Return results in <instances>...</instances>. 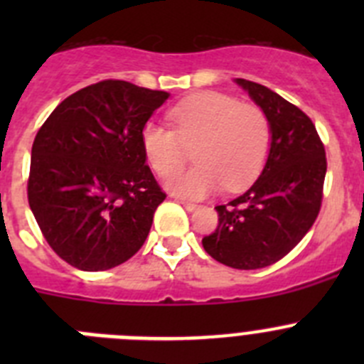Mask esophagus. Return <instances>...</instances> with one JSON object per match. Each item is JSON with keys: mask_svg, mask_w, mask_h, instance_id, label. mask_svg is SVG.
<instances>
[{"mask_svg": "<svg viewBox=\"0 0 364 364\" xmlns=\"http://www.w3.org/2000/svg\"><path fill=\"white\" fill-rule=\"evenodd\" d=\"M180 202V204H182V205H184V208H186V210H188V211H195V210H197V208H198V204H195V202H189V200H178Z\"/></svg>", "mask_w": 364, "mask_h": 364, "instance_id": "1", "label": "esophagus"}]
</instances>
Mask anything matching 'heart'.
Returning <instances> with one entry per match:
<instances>
[{
    "label": "heart",
    "mask_w": 364,
    "mask_h": 364,
    "mask_svg": "<svg viewBox=\"0 0 364 364\" xmlns=\"http://www.w3.org/2000/svg\"><path fill=\"white\" fill-rule=\"evenodd\" d=\"M167 118L173 131L149 122L140 144L147 164L160 176L183 163L184 145L196 146L192 158L198 166L166 180V188L178 197H208L220 186L239 191L264 166L272 133L268 118L255 105L220 92H202L175 105Z\"/></svg>",
    "instance_id": "heart-1"
}]
</instances>
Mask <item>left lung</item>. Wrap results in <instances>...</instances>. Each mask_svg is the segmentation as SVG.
Listing matches in <instances>:
<instances>
[{
	"label": "left lung",
	"instance_id": "obj_1",
	"mask_svg": "<svg viewBox=\"0 0 364 364\" xmlns=\"http://www.w3.org/2000/svg\"><path fill=\"white\" fill-rule=\"evenodd\" d=\"M264 112L269 151L252 188L217 205L218 226L202 239L208 255L237 269H259L290 253L314 226L326 176L324 146L299 107L250 80L235 78Z\"/></svg>",
	"mask_w": 364,
	"mask_h": 364
}]
</instances>
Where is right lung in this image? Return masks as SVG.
<instances>
[{"label":"right lung","instance_id":"right-lung-1","mask_svg":"<svg viewBox=\"0 0 364 364\" xmlns=\"http://www.w3.org/2000/svg\"><path fill=\"white\" fill-rule=\"evenodd\" d=\"M167 98L105 80L63 100L38 131L28 205L45 240L74 268L111 269L146 242L166 193L146 166L140 133Z\"/></svg>","mask_w":364,"mask_h":364}]
</instances>
